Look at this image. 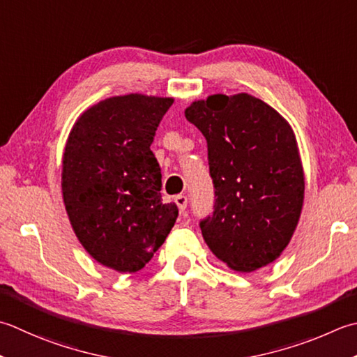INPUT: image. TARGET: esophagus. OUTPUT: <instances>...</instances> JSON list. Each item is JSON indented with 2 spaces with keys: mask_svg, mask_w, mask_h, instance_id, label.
Listing matches in <instances>:
<instances>
[{
  "mask_svg": "<svg viewBox=\"0 0 357 357\" xmlns=\"http://www.w3.org/2000/svg\"><path fill=\"white\" fill-rule=\"evenodd\" d=\"M174 202H176L179 212L185 211V207H187V197H185V195H178V197H174Z\"/></svg>",
  "mask_w": 357,
  "mask_h": 357,
  "instance_id": "1",
  "label": "esophagus"
}]
</instances>
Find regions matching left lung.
<instances>
[{
    "label": "left lung",
    "instance_id": "left-lung-1",
    "mask_svg": "<svg viewBox=\"0 0 357 357\" xmlns=\"http://www.w3.org/2000/svg\"><path fill=\"white\" fill-rule=\"evenodd\" d=\"M207 141L215 212L201 221L212 254L236 272L275 261L298 225L305 173L294 130L248 93L212 94L185 108Z\"/></svg>",
    "mask_w": 357,
    "mask_h": 357
}]
</instances>
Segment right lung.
Segmentation results:
<instances>
[{
	"label": "right lung",
	"mask_w": 357,
	"mask_h": 357,
	"mask_svg": "<svg viewBox=\"0 0 357 357\" xmlns=\"http://www.w3.org/2000/svg\"><path fill=\"white\" fill-rule=\"evenodd\" d=\"M173 97L131 93L93 105L69 131L61 195L83 249L117 272H137L162 246L178 207L160 199V169L150 150Z\"/></svg>",
	"instance_id": "obj_1"
}]
</instances>
